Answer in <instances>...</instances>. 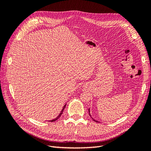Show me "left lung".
Here are the masks:
<instances>
[{
  "label": "left lung",
  "instance_id": "1",
  "mask_svg": "<svg viewBox=\"0 0 151 151\" xmlns=\"http://www.w3.org/2000/svg\"><path fill=\"white\" fill-rule=\"evenodd\" d=\"M89 110H90V109H88V111H89V116H90L91 117V114H90V111H89ZM91 118H92V119H93V120H94V122H98V121H96V120H94V119H93V118L92 117H91Z\"/></svg>",
  "mask_w": 151,
  "mask_h": 151
}]
</instances>
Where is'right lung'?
Here are the masks:
<instances>
[{
    "label": "right lung",
    "mask_w": 151,
    "mask_h": 151,
    "mask_svg": "<svg viewBox=\"0 0 151 151\" xmlns=\"http://www.w3.org/2000/svg\"><path fill=\"white\" fill-rule=\"evenodd\" d=\"M65 106H66V104H65V105H64V106H63V109H62V110L61 111L60 113V114H59V115H58V116H57V117L56 118H55V119H53V120H50V122H55V121H56L57 120H58V118L60 117L61 115H62V113H63V109H64V108H65Z\"/></svg>",
    "instance_id": "add662e5"
}]
</instances>
